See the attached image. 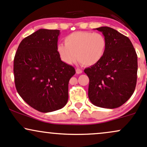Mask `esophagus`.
<instances>
[{
	"label": "esophagus",
	"mask_w": 147,
	"mask_h": 147,
	"mask_svg": "<svg viewBox=\"0 0 147 147\" xmlns=\"http://www.w3.org/2000/svg\"><path fill=\"white\" fill-rule=\"evenodd\" d=\"M76 72H77V74H81V73H82V70L80 68H77Z\"/></svg>",
	"instance_id": "1"
}]
</instances>
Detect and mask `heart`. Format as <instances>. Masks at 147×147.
<instances>
[{"label": "heart", "mask_w": 147, "mask_h": 147, "mask_svg": "<svg viewBox=\"0 0 147 147\" xmlns=\"http://www.w3.org/2000/svg\"><path fill=\"white\" fill-rule=\"evenodd\" d=\"M65 45L59 44L57 51L61 60L72 65L76 60L84 66L97 64L105 54L107 39L101 33L76 31L65 37Z\"/></svg>", "instance_id": "heart-1"}]
</instances>
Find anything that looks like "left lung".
Masks as SVG:
<instances>
[{
    "instance_id": "left-lung-1",
    "label": "left lung",
    "mask_w": 147,
    "mask_h": 147,
    "mask_svg": "<svg viewBox=\"0 0 147 147\" xmlns=\"http://www.w3.org/2000/svg\"><path fill=\"white\" fill-rule=\"evenodd\" d=\"M96 30L105 35L107 46L102 60L84 70L89 78L88 98L97 107L114 109L123 105L133 94L138 56L128 37L110 27Z\"/></svg>"
}]
</instances>
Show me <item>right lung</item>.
<instances>
[{"mask_svg": "<svg viewBox=\"0 0 147 147\" xmlns=\"http://www.w3.org/2000/svg\"><path fill=\"white\" fill-rule=\"evenodd\" d=\"M59 30L39 29L22 40L14 59V83L19 96L41 112L58 110L68 100V83L75 74L57 51Z\"/></svg>", "mask_w": 147, "mask_h": 147, "instance_id": "obj_1", "label": "right lung"}]
</instances>
